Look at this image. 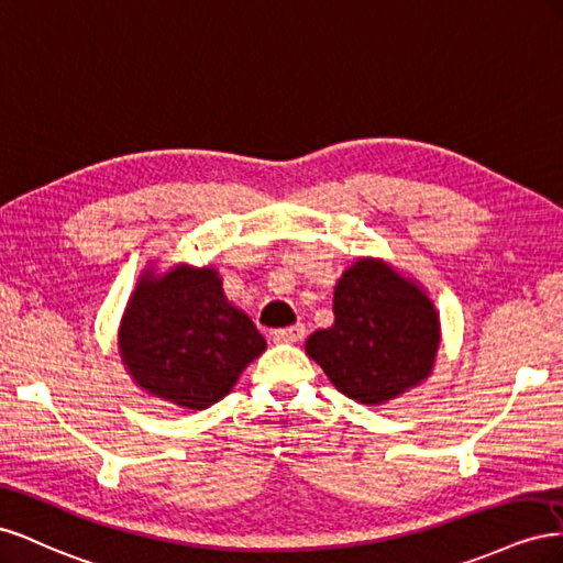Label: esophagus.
Masks as SVG:
<instances>
[{"mask_svg":"<svg viewBox=\"0 0 563 563\" xmlns=\"http://www.w3.org/2000/svg\"><path fill=\"white\" fill-rule=\"evenodd\" d=\"M303 325L297 323V325H290V328H280V330H273V342L278 344H297L303 340Z\"/></svg>","mask_w":563,"mask_h":563,"instance_id":"1","label":"esophagus"}]
</instances>
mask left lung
<instances>
[{
  "label": "left lung",
  "mask_w": 563,
  "mask_h": 563,
  "mask_svg": "<svg viewBox=\"0 0 563 563\" xmlns=\"http://www.w3.org/2000/svg\"><path fill=\"white\" fill-rule=\"evenodd\" d=\"M334 325L316 330L307 353L358 404L379 406L429 377L439 316L415 283L384 262L358 260L334 287Z\"/></svg>",
  "instance_id": "obj_1"
}]
</instances>
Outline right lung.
Listing matches in <instances>:
<instances>
[{
	"instance_id": "1",
	"label": "right lung",
	"mask_w": 563,
	"mask_h": 563,
	"mask_svg": "<svg viewBox=\"0 0 563 563\" xmlns=\"http://www.w3.org/2000/svg\"><path fill=\"white\" fill-rule=\"evenodd\" d=\"M264 349V336L231 307L212 268L143 276L120 328L122 361L139 387L190 410L227 396Z\"/></svg>"
}]
</instances>
